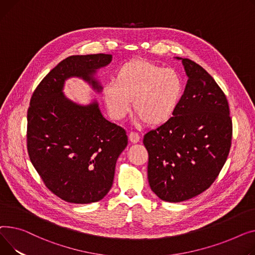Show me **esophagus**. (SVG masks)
<instances>
[{
	"label": "esophagus",
	"instance_id": "esophagus-1",
	"mask_svg": "<svg viewBox=\"0 0 255 255\" xmlns=\"http://www.w3.org/2000/svg\"><path fill=\"white\" fill-rule=\"evenodd\" d=\"M128 140L131 142V143H138L139 142V140H140V136L139 134L137 133V132H134V131H131V132H129V134H128Z\"/></svg>",
	"mask_w": 255,
	"mask_h": 255
}]
</instances>
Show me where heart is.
Listing matches in <instances>:
<instances>
[{"label":"heart","instance_id":"1","mask_svg":"<svg viewBox=\"0 0 255 255\" xmlns=\"http://www.w3.org/2000/svg\"><path fill=\"white\" fill-rule=\"evenodd\" d=\"M183 92V79L176 70L136 58L117 69L113 82L103 88V99L115 121L126 116L131 101L138 124L159 127L174 116Z\"/></svg>","mask_w":255,"mask_h":255}]
</instances>
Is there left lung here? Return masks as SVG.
I'll return each instance as SVG.
<instances>
[{
    "mask_svg": "<svg viewBox=\"0 0 255 255\" xmlns=\"http://www.w3.org/2000/svg\"><path fill=\"white\" fill-rule=\"evenodd\" d=\"M180 104L168 123L145 133L148 182L156 196L179 203L205 191L226 162L233 126L226 95L213 77L188 58Z\"/></svg>",
    "mask_w": 255,
    "mask_h": 255,
    "instance_id": "left-lung-1",
    "label": "left lung"
}]
</instances>
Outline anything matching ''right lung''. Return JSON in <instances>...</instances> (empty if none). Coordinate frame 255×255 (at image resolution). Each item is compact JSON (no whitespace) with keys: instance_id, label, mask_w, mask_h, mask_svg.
I'll use <instances>...</instances> for the list:
<instances>
[{"instance_id":"add662e5","label":"right lung","mask_w":255,"mask_h":255,"mask_svg":"<svg viewBox=\"0 0 255 255\" xmlns=\"http://www.w3.org/2000/svg\"><path fill=\"white\" fill-rule=\"evenodd\" d=\"M111 61L104 53L67 57L44 77L29 103V159L47 188L68 203L89 204L106 196L128 145L126 130L102 115L96 100L80 105L63 92L66 80L77 77L101 93L96 74Z\"/></svg>"}]
</instances>
